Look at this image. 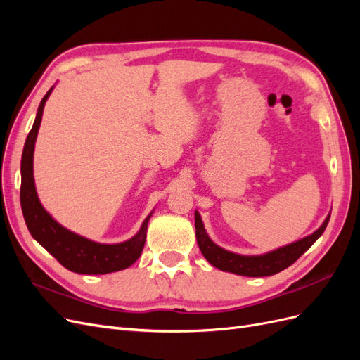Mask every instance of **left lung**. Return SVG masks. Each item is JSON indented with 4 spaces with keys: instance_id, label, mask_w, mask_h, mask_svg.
Masks as SVG:
<instances>
[{
    "instance_id": "obj_1",
    "label": "left lung",
    "mask_w": 360,
    "mask_h": 360,
    "mask_svg": "<svg viewBox=\"0 0 360 360\" xmlns=\"http://www.w3.org/2000/svg\"><path fill=\"white\" fill-rule=\"evenodd\" d=\"M329 219L330 213L326 216L324 222L312 234L300 238L297 242L281 246L261 255H240L217 246L209 237V234H207L198 210H195V234H197V242L201 249V254L212 266L222 271H230V274L234 275L259 278L279 274V271L291 266L294 261L317 242V238L324 233L326 226H328Z\"/></svg>"
}]
</instances>
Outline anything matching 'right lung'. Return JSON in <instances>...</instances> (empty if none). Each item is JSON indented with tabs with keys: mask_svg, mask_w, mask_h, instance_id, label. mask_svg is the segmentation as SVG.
I'll return each instance as SVG.
<instances>
[{
	"mask_svg": "<svg viewBox=\"0 0 360 360\" xmlns=\"http://www.w3.org/2000/svg\"><path fill=\"white\" fill-rule=\"evenodd\" d=\"M53 86L43 97L32 124L27 136L22 160H20V205H22L24 219L31 236L45 248L48 252L58 259V263L66 269L82 275H105L123 270L132 266L143 252L147 237V225L151 212L141 225L139 231L126 242L106 245L97 243L76 234L58 224L41 205L36 184L32 159H34V146L41 123L43 108L51 96Z\"/></svg>",
	"mask_w": 360,
	"mask_h": 360,
	"instance_id": "obj_1",
	"label": "right lung"
}]
</instances>
